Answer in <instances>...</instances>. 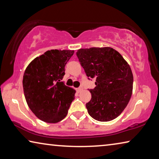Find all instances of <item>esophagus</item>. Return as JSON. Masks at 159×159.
I'll return each instance as SVG.
<instances>
[{"mask_svg":"<svg viewBox=\"0 0 159 159\" xmlns=\"http://www.w3.org/2000/svg\"><path fill=\"white\" fill-rule=\"evenodd\" d=\"M82 90H83V87H80V88H77L76 91H77L78 93H80V92H81Z\"/></svg>","mask_w":159,"mask_h":159,"instance_id":"1","label":"esophagus"}]
</instances>
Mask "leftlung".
<instances>
[{"instance_id":"obj_1","label":"left lung","mask_w":159,"mask_h":159,"mask_svg":"<svg viewBox=\"0 0 159 159\" xmlns=\"http://www.w3.org/2000/svg\"><path fill=\"white\" fill-rule=\"evenodd\" d=\"M76 55L87 76L95 79L90 101L86 108L99 121L117 118L130 101L133 76L130 66L120 54L110 47L82 48Z\"/></svg>"}]
</instances>
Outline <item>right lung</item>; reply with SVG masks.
Wrapping results in <instances>:
<instances>
[{
    "instance_id": "1",
    "label": "right lung",
    "mask_w": 159,
    "mask_h": 159,
    "mask_svg": "<svg viewBox=\"0 0 159 159\" xmlns=\"http://www.w3.org/2000/svg\"><path fill=\"white\" fill-rule=\"evenodd\" d=\"M74 53V50H48L26 67L22 80L26 103L43 121L56 123L66 116L76 90L61 80Z\"/></svg>"
}]
</instances>
